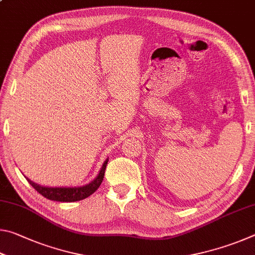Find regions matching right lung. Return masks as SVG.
<instances>
[{"instance_id": "right-lung-1", "label": "right lung", "mask_w": 255, "mask_h": 255, "mask_svg": "<svg viewBox=\"0 0 255 255\" xmlns=\"http://www.w3.org/2000/svg\"><path fill=\"white\" fill-rule=\"evenodd\" d=\"M108 161H109V159L107 158L105 163H103L100 172H99V174L97 175V178L93 181H91L90 183L82 185V187H55V188L44 187V185L32 182V181L29 180L28 178L27 180L28 182L31 184L41 196H44L49 200L59 201V202H74V201L83 200L89 196H91L93 192H96L98 188L100 187V184L102 183L103 176H105Z\"/></svg>"}]
</instances>
